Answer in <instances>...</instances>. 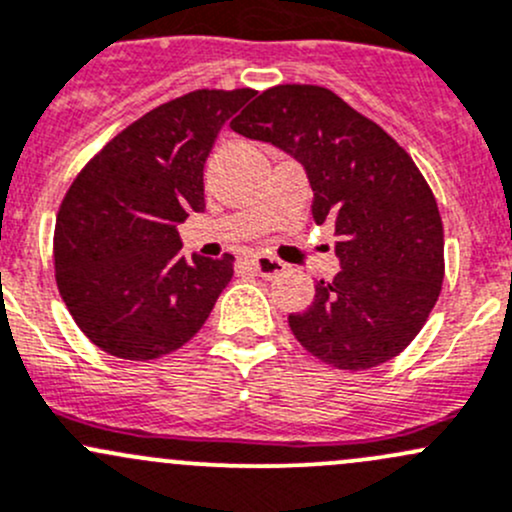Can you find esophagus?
<instances>
[{
	"instance_id": "1",
	"label": "esophagus",
	"mask_w": 512,
	"mask_h": 512,
	"mask_svg": "<svg viewBox=\"0 0 512 512\" xmlns=\"http://www.w3.org/2000/svg\"><path fill=\"white\" fill-rule=\"evenodd\" d=\"M250 265H252V270H255L257 274H262V277H267V279L279 277V274L287 270V265H284L279 257L265 255V252H257V255H252Z\"/></svg>"
}]
</instances>
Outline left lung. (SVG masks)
I'll list each match as a JSON object with an SVG mask.
<instances>
[{"label":"left lung","instance_id":"1","mask_svg":"<svg viewBox=\"0 0 512 512\" xmlns=\"http://www.w3.org/2000/svg\"><path fill=\"white\" fill-rule=\"evenodd\" d=\"M230 127L270 142L306 169L316 223L331 220L341 272L316 282L289 316L297 341L338 370L400 355L427 324L444 282V225L410 154L321 85H277Z\"/></svg>","mask_w":512,"mask_h":512}]
</instances>
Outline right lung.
<instances>
[{"mask_svg": "<svg viewBox=\"0 0 512 512\" xmlns=\"http://www.w3.org/2000/svg\"><path fill=\"white\" fill-rule=\"evenodd\" d=\"M255 90H193L122 129L68 188L53 233L56 284L105 353L154 360L206 324L233 255H179L176 225L206 208L203 164L225 120Z\"/></svg>", "mask_w": 512, "mask_h": 512, "instance_id": "right-lung-1", "label": "right lung"}]
</instances>
